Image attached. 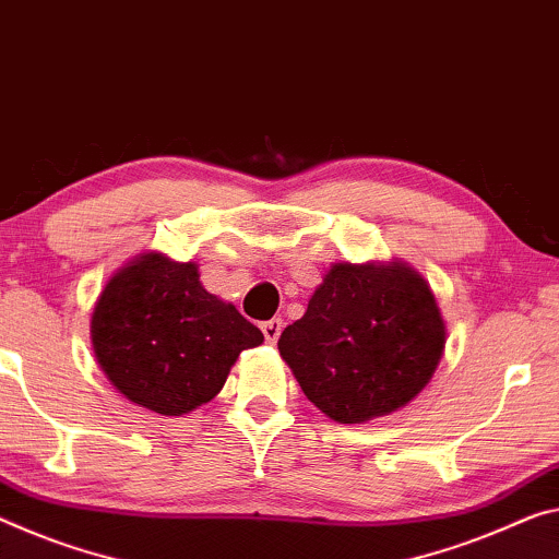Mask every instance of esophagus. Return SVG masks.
Listing matches in <instances>:
<instances>
[{
    "instance_id": "34e87169",
    "label": "esophagus",
    "mask_w": 559,
    "mask_h": 559,
    "mask_svg": "<svg viewBox=\"0 0 559 559\" xmlns=\"http://www.w3.org/2000/svg\"><path fill=\"white\" fill-rule=\"evenodd\" d=\"M261 331H263L265 343H276L281 331H283V321H281V318H271V321H263Z\"/></svg>"
}]
</instances>
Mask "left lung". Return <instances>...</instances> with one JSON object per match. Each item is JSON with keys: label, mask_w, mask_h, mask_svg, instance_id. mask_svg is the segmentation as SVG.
Returning <instances> with one entry per match:
<instances>
[{"label": "left lung", "mask_w": 559, "mask_h": 559, "mask_svg": "<svg viewBox=\"0 0 559 559\" xmlns=\"http://www.w3.org/2000/svg\"><path fill=\"white\" fill-rule=\"evenodd\" d=\"M442 348L436 296L405 263L333 265L304 318L278 338L300 391L338 423H366L411 403Z\"/></svg>", "instance_id": "obj_1"}]
</instances>
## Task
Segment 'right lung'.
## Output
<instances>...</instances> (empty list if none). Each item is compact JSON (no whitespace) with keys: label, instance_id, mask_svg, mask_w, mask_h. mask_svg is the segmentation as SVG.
I'll list each match as a JSON object with an SVG mask.
<instances>
[{"label":"right lung","instance_id":"obj_1","mask_svg":"<svg viewBox=\"0 0 559 559\" xmlns=\"http://www.w3.org/2000/svg\"><path fill=\"white\" fill-rule=\"evenodd\" d=\"M92 343L106 378L131 403L183 415L224 388L238 353L261 345L263 333L201 286L197 263L146 253L106 283Z\"/></svg>","mask_w":559,"mask_h":559}]
</instances>
